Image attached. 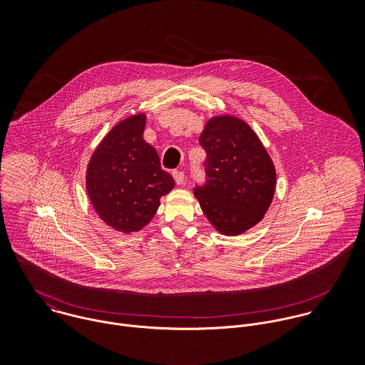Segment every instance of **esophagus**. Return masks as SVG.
I'll list each match as a JSON object with an SVG mask.
<instances>
[{
	"label": "esophagus",
	"instance_id": "esophagus-1",
	"mask_svg": "<svg viewBox=\"0 0 365 365\" xmlns=\"http://www.w3.org/2000/svg\"><path fill=\"white\" fill-rule=\"evenodd\" d=\"M173 177H174V180H175V182H177V184H182V182H184V180H185V174H184V171H178V170L173 171Z\"/></svg>",
	"mask_w": 365,
	"mask_h": 365
}]
</instances>
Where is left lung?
I'll return each instance as SVG.
<instances>
[{"label": "left lung", "mask_w": 365, "mask_h": 365, "mask_svg": "<svg viewBox=\"0 0 365 365\" xmlns=\"http://www.w3.org/2000/svg\"><path fill=\"white\" fill-rule=\"evenodd\" d=\"M200 143L207 182L194 194L222 235L245 233L264 217L275 192V167L255 130L232 115L210 118Z\"/></svg>", "instance_id": "8db88e82"}]
</instances>
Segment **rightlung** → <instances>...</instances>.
Returning a JSON list of instances; mask_svg holds the SVG:
<instances>
[{"instance_id":"1","label":"right lung","mask_w":365,"mask_h":365,"mask_svg":"<svg viewBox=\"0 0 365 365\" xmlns=\"http://www.w3.org/2000/svg\"><path fill=\"white\" fill-rule=\"evenodd\" d=\"M146 115H132L115 125L90 158L87 192L98 216L118 232L145 227L160 198L175 182L160 167L156 149L145 142Z\"/></svg>"}]
</instances>
